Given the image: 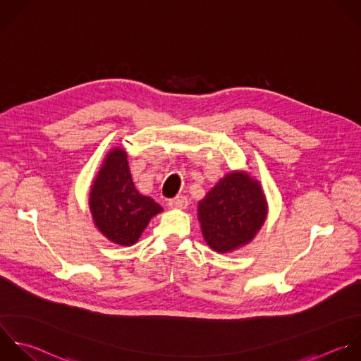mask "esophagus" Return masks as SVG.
Masks as SVG:
<instances>
[{
	"label": "esophagus",
	"mask_w": 361,
	"mask_h": 361,
	"mask_svg": "<svg viewBox=\"0 0 361 361\" xmlns=\"http://www.w3.org/2000/svg\"><path fill=\"white\" fill-rule=\"evenodd\" d=\"M187 205H188V200L183 195H178V197L169 201V207L173 208V209H185Z\"/></svg>",
	"instance_id": "esophagus-1"
}]
</instances>
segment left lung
<instances>
[{
  "label": "left lung",
  "instance_id": "1",
  "mask_svg": "<svg viewBox=\"0 0 361 361\" xmlns=\"http://www.w3.org/2000/svg\"><path fill=\"white\" fill-rule=\"evenodd\" d=\"M269 204L259 180L233 170L198 202L202 236L214 252L231 253L250 243L266 222Z\"/></svg>",
  "mask_w": 361,
  "mask_h": 361
}]
</instances>
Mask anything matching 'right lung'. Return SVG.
<instances>
[{
	"mask_svg": "<svg viewBox=\"0 0 361 361\" xmlns=\"http://www.w3.org/2000/svg\"><path fill=\"white\" fill-rule=\"evenodd\" d=\"M88 205L99 233L126 247L133 246L150 219L163 211L153 198L136 190L128 153L119 146L105 154L91 184Z\"/></svg>",
	"mask_w": 361,
	"mask_h": 361,
	"instance_id": "right-lung-1",
	"label": "right lung"
}]
</instances>
